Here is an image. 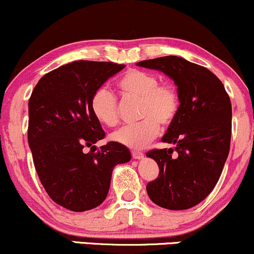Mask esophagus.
<instances>
[{"label": "esophagus", "mask_w": 254, "mask_h": 254, "mask_svg": "<svg viewBox=\"0 0 254 254\" xmlns=\"http://www.w3.org/2000/svg\"><path fill=\"white\" fill-rule=\"evenodd\" d=\"M131 156H132V159H142L144 154L139 150H132L131 151Z\"/></svg>", "instance_id": "esophagus-1"}]
</instances>
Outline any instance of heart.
<instances>
[{
  "instance_id": "1",
  "label": "heart",
  "mask_w": 254,
  "mask_h": 254,
  "mask_svg": "<svg viewBox=\"0 0 254 254\" xmlns=\"http://www.w3.org/2000/svg\"><path fill=\"white\" fill-rule=\"evenodd\" d=\"M117 88L125 99H138L137 117L142 121L116 131L113 141L132 149L143 148L157 136L160 124L166 127L177 118L180 107L177 87L170 82H159L153 72L130 69L118 78ZM89 107L100 124L110 127L118 124L117 98L107 88L101 87L93 93Z\"/></svg>"
}]
</instances>
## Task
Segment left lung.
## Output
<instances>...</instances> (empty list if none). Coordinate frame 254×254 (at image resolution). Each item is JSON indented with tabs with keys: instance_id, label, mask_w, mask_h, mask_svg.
Returning <instances> with one entry per match:
<instances>
[{
	"instance_id": "1",
	"label": "left lung",
	"mask_w": 254,
	"mask_h": 254,
	"mask_svg": "<svg viewBox=\"0 0 254 254\" xmlns=\"http://www.w3.org/2000/svg\"><path fill=\"white\" fill-rule=\"evenodd\" d=\"M137 65L161 70L173 78L180 98L177 118L162 137L176 148L147 153L160 170L156 179L147 184L148 196L161 208L190 209L214 190L228 157L232 137L229 95L214 72L182 57H159Z\"/></svg>"
}]
</instances>
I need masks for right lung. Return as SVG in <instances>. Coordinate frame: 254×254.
<instances>
[{
    "mask_svg": "<svg viewBox=\"0 0 254 254\" xmlns=\"http://www.w3.org/2000/svg\"><path fill=\"white\" fill-rule=\"evenodd\" d=\"M124 68L113 62L75 61L44 75L28 100L27 138L37 174L51 199L71 211L100 205L113 167L131 159L118 142L95 148L105 132L89 107L93 93ZM86 146L89 153L83 151Z\"/></svg>",
    "mask_w": 254,
    "mask_h": 254,
    "instance_id": "right-lung-1",
    "label": "right lung"
}]
</instances>
